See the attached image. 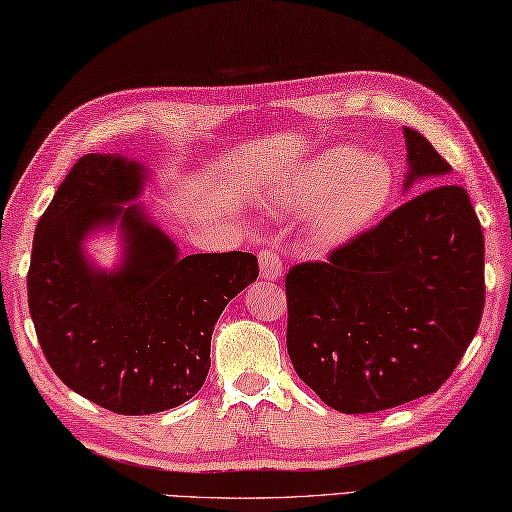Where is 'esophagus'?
Instances as JSON below:
<instances>
[{
  "label": "esophagus",
  "instance_id": "1",
  "mask_svg": "<svg viewBox=\"0 0 512 512\" xmlns=\"http://www.w3.org/2000/svg\"><path fill=\"white\" fill-rule=\"evenodd\" d=\"M259 275L262 279H279L284 275V262L275 250H262L259 253Z\"/></svg>",
  "mask_w": 512,
  "mask_h": 512
}]
</instances>
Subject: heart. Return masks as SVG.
<instances>
[{"label": "heart", "mask_w": 512, "mask_h": 512, "mask_svg": "<svg viewBox=\"0 0 512 512\" xmlns=\"http://www.w3.org/2000/svg\"><path fill=\"white\" fill-rule=\"evenodd\" d=\"M394 176L387 162L339 145L301 162L273 191L277 211L308 215L314 248L334 250L365 233L387 209Z\"/></svg>", "instance_id": "1"}]
</instances>
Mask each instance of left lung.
Returning <instances> with one entry per match:
<instances>
[{
  "instance_id": "1",
  "label": "left lung",
  "mask_w": 512,
  "mask_h": 512,
  "mask_svg": "<svg viewBox=\"0 0 512 512\" xmlns=\"http://www.w3.org/2000/svg\"><path fill=\"white\" fill-rule=\"evenodd\" d=\"M405 191L451 165L416 129ZM288 354L325 405L374 413L433 394L473 341L484 310V233L469 193L438 184L391 211L328 262L286 275Z\"/></svg>"
}]
</instances>
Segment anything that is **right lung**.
Segmentation results:
<instances>
[{
	"mask_svg": "<svg viewBox=\"0 0 512 512\" xmlns=\"http://www.w3.org/2000/svg\"><path fill=\"white\" fill-rule=\"evenodd\" d=\"M147 169L88 154L70 169L32 242L28 306L50 367L65 385L123 416H145L198 394L226 303L257 279L242 250L180 257L140 198ZM116 227L124 259L96 267L84 242Z\"/></svg>",
	"mask_w": 512,
	"mask_h": 512,
	"instance_id": "1",
	"label": "right lung"
}]
</instances>
